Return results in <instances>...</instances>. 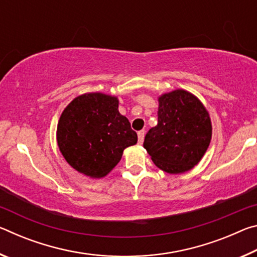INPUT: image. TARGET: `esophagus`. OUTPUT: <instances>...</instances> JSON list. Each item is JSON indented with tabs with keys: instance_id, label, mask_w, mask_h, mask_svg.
<instances>
[{
	"instance_id": "34e87169",
	"label": "esophagus",
	"mask_w": 257,
	"mask_h": 257,
	"mask_svg": "<svg viewBox=\"0 0 257 257\" xmlns=\"http://www.w3.org/2000/svg\"><path fill=\"white\" fill-rule=\"evenodd\" d=\"M144 137H145L144 130H141V132H138V143H139V144H143V142H144Z\"/></svg>"
}]
</instances>
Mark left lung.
Listing matches in <instances>:
<instances>
[{
    "instance_id": "obj_1",
    "label": "left lung",
    "mask_w": 257,
    "mask_h": 257,
    "mask_svg": "<svg viewBox=\"0 0 257 257\" xmlns=\"http://www.w3.org/2000/svg\"><path fill=\"white\" fill-rule=\"evenodd\" d=\"M211 136L206 108L193 94L177 89L159 98L158 124L146 134L144 147L156 167L177 175L199 162Z\"/></svg>"
}]
</instances>
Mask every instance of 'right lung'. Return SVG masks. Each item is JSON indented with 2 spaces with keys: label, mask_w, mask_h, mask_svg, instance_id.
Masks as SVG:
<instances>
[{
  "label": "right lung",
  "mask_w": 257,
  "mask_h": 257,
  "mask_svg": "<svg viewBox=\"0 0 257 257\" xmlns=\"http://www.w3.org/2000/svg\"><path fill=\"white\" fill-rule=\"evenodd\" d=\"M116 97L89 93L64 108L56 130L59 149L78 172L92 178L106 176L120 162L137 134L118 110Z\"/></svg>",
  "instance_id": "add662e5"
}]
</instances>
